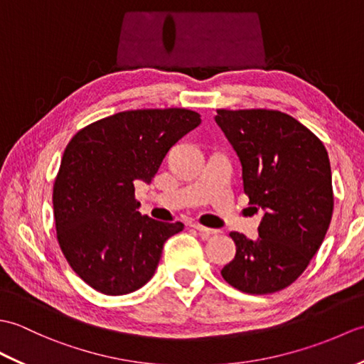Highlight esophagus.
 <instances>
[{"instance_id": "obj_1", "label": "esophagus", "mask_w": 364, "mask_h": 364, "mask_svg": "<svg viewBox=\"0 0 364 364\" xmlns=\"http://www.w3.org/2000/svg\"><path fill=\"white\" fill-rule=\"evenodd\" d=\"M192 227H194L196 230H198L200 233H203V235H215V233H219V230H214V228H208V227H203V225H200V223H192Z\"/></svg>"}]
</instances>
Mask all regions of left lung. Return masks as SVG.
Instances as JSON below:
<instances>
[{
    "mask_svg": "<svg viewBox=\"0 0 364 364\" xmlns=\"http://www.w3.org/2000/svg\"><path fill=\"white\" fill-rule=\"evenodd\" d=\"M215 123L242 166L244 192L264 211L258 237L237 231L223 280L247 294L277 292L304 274L333 214L326 146L291 115L272 109H218Z\"/></svg>",
    "mask_w": 364,
    "mask_h": 364,
    "instance_id": "obj_1",
    "label": "left lung"
}]
</instances>
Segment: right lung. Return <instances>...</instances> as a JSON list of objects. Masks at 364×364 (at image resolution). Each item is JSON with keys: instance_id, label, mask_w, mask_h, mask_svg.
Returning a JSON list of instances; mask_svg holds the SVG:
<instances>
[{"instance_id": "1", "label": "right lung", "mask_w": 364, "mask_h": 364, "mask_svg": "<svg viewBox=\"0 0 364 364\" xmlns=\"http://www.w3.org/2000/svg\"><path fill=\"white\" fill-rule=\"evenodd\" d=\"M184 107L123 111L80 129L53 186L58 242L68 264L107 296L150 280L162 245L184 228L137 211L136 181L150 183L170 146L200 125Z\"/></svg>"}]
</instances>
